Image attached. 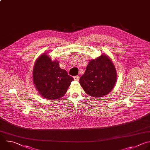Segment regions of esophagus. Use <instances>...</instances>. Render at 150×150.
<instances>
[{
  "instance_id": "34e87169",
  "label": "esophagus",
  "mask_w": 150,
  "mask_h": 150,
  "mask_svg": "<svg viewBox=\"0 0 150 150\" xmlns=\"http://www.w3.org/2000/svg\"><path fill=\"white\" fill-rule=\"evenodd\" d=\"M74 80H75V81H79V76H78V75L75 76H74Z\"/></svg>"
}]
</instances>
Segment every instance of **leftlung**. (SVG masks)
Masks as SVG:
<instances>
[{
	"label": "left lung",
	"mask_w": 150,
	"mask_h": 150,
	"mask_svg": "<svg viewBox=\"0 0 150 150\" xmlns=\"http://www.w3.org/2000/svg\"><path fill=\"white\" fill-rule=\"evenodd\" d=\"M117 72L114 65L105 54L90 61L79 83L89 96L99 98L107 95L115 86Z\"/></svg>",
	"instance_id": "8db88e82"
}]
</instances>
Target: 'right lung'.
I'll return each mask as SVG.
<instances>
[{"label":"right lung","instance_id":"obj_1","mask_svg":"<svg viewBox=\"0 0 150 150\" xmlns=\"http://www.w3.org/2000/svg\"><path fill=\"white\" fill-rule=\"evenodd\" d=\"M34 85L40 95L47 99H58L65 94L74 78L59 67V62L42 54L33 69Z\"/></svg>","mask_w":150,"mask_h":150}]
</instances>
